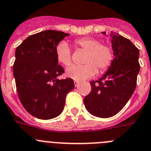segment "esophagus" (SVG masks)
<instances>
[{
    "instance_id": "34e87169",
    "label": "esophagus",
    "mask_w": 151,
    "mask_h": 151,
    "mask_svg": "<svg viewBox=\"0 0 151 151\" xmlns=\"http://www.w3.org/2000/svg\"><path fill=\"white\" fill-rule=\"evenodd\" d=\"M79 84H80V82H79V81H74V85H75L76 87H77V86H79Z\"/></svg>"
}]
</instances>
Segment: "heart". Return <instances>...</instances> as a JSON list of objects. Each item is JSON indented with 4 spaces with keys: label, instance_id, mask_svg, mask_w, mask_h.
Instances as JSON below:
<instances>
[{
    "label": "heart",
    "instance_id": "heart-1",
    "mask_svg": "<svg viewBox=\"0 0 151 151\" xmlns=\"http://www.w3.org/2000/svg\"><path fill=\"white\" fill-rule=\"evenodd\" d=\"M74 44L86 51L83 65H70L66 69V75L73 80L80 81L89 79L97 73L106 71L114 58L112 48L109 45L101 43L99 39L83 37L76 39ZM56 59L60 64L68 66L71 63V50L65 41H61L55 48Z\"/></svg>",
    "mask_w": 151,
    "mask_h": 151
}]
</instances>
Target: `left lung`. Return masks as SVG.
Here are the masks:
<instances>
[{
	"label": "left lung",
	"instance_id": "obj_1",
	"mask_svg": "<svg viewBox=\"0 0 151 151\" xmlns=\"http://www.w3.org/2000/svg\"><path fill=\"white\" fill-rule=\"evenodd\" d=\"M110 36L112 65L100 79L90 82L91 91L83 99L89 112L99 118L112 117L122 109L135 90L140 70L138 48L116 32H111Z\"/></svg>",
	"mask_w": 151,
	"mask_h": 151
}]
</instances>
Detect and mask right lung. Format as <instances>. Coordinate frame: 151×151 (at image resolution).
<instances>
[{"label":"right lung","instance_id":"1","mask_svg":"<svg viewBox=\"0 0 151 151\" xmlns=\"http://www.w3.org/2000/svg\"><path fill=\"white\" fill-rule=\"evenodd\" d=\"M69 34L45 30L29 36L17 48L14 76L21 103L34 117L47 120L63 111L66 95L74 89L71 78L60 80L65 72L55 54L57 44Z\"/></svg>","mask_w":151,"mask_h":151}]
</instances>
